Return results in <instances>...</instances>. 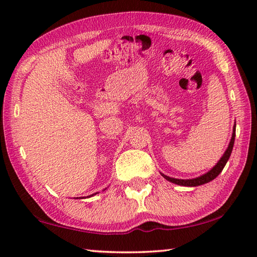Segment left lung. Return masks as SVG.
<instances>
[{
    "mask_svg": "<svg viewBox=\"0 0 257 257\" xmlns=\"http://www.w3.org/2000/svg\"><path fill=\"white\" fill-rule=\"evenodd\" d=\"M234 137H236V124H234L233 127V133H232V137H231V141L229 143V146L227 151L224 152V154L222 158L219 160V162H217L214 167H213L210 171L206 172L205 175H203L201 177H197V178H194V179H176V178H171V177H168L163 175V173H161L163 178H165L168 181L172 182V184H176V185H179V186H186V187H196V186H201L204 184H207V182L212 181L213 179H215V178L220 175V172L223 170L224 165L227 164L228 160L230 158V155H231V152L233 149V144H234Z\"/></svg>",
    "mask_w": 257,
    "mask_h": 257,
    "instance_id": "8db88e82",
    "label": "left lung"
}]
</instances>
